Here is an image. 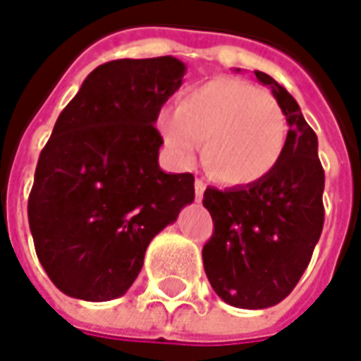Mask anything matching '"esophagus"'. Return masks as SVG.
Masks as SVG:
<instances>
[{"instance_id": "obj_1", "label": "esophagus", "mask_w": 361, "mask_h": 361, "mask_svg": "<svg viewBox=\"0 0 361 361\" xmlns=\"http://www.w3.org/2000/svg\"><path fill=\"white\" fill-rule=\"evenodd\" d=\"M204 188H207V185H204L202 180H195V198H197V202H200V200H202Z\"/></svg>"}]
</instances>
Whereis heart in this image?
I'll return each mask as SVG.
<instances>
[{"label":"heart","instance_id":"1","mask_svg":"<svg viewBox=\"0 0 361 361\" xmlns=\"http://www.w3.org/2000/svg\"><path fill=\"white\" fill-rule=\"evenodd\" d=\"M159 133L180 164L195 161L198 142L214 178L226 185H252L280 163L288 125L272 93L236 77H214L185 91L176 113L159 117Z\"/></svg>","mask_w":361,"mask_h":361}]
</instances>
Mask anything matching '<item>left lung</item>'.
Segmentation results:
<instances>
[{
    "mask_svg": "<svg viewBox=\"0 0 361 361\" xmlns=\"http://www.w3.org/2000/svg\"><path fill=\"white\" fill-rule=\"evenodd\" d=\"M240 71V69H236ZM272 89L290 130L278 166L246 186L204 190L214 232L202 248L212 290L234 308L276 306L310 264L324 226V169L318 137L296 99L270 75L254 71Z\"/></svg>",
    "mask_w": 361,
    "mask_h": 361,
    "instance_id": "1",
    "label": "left lung"
}]
</instances>
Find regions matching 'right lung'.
Listing matches in <instances>:
<instances>
[{"label": "right lung", "instance_id": "right-lung-1", "mask_svg": "<svg viewBox=\"0 0 361 361\" xmlns=\"http://www.w3.org/2000/svg\"><path fill=\"white\" fill-rule=\"evenodd\" d=\"M176 57L99 65L39 154L27 216L35 252L63 294L123 296L159 232L195 200V176L159 166V111L183 85Z\"/></svg>", "mask_w": 361, "mask_h": 361}]
</instances>
